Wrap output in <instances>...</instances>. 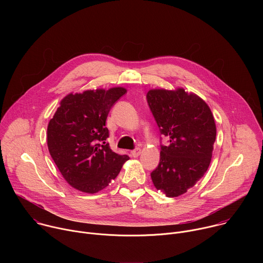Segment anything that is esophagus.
I'll return each mask as SVG.
<instances>
[{"label":"esophagus","instance_id":"esophagus-1","mask_svg":"<svg viewBox=\"0 0 263 263\" xmlns=\"http://www.w3.org/2000/svg\"><path fill=\"white\" fill-rule=\"evenodd\" d=\"M140 152H141V149H140L139 147H137V148L133 149V151H131V155H132L134 158H136V157H138V156L140 155Z\"/></svg>","mask_w":263,"mask_h":263}]
</instances>
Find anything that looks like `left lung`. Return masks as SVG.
<instances>
[{
    "label": "left lung",
    "instance_id": "8db88e82",
    "mask_svg": "<svg viewBox=\"0 0 263 263\" xmlns=\"http://www.w3.org/2000/svg\"><path fill=\"white\" fill-rule=\"evenodd\" d=\"M146 101L160 133V161L151 178L157 191L175 198L185 194L207 172L216 137L214 118L206 102L184 88L151 89Z\"/></svg>",
    "mask_w": 263,
    "mask_h": 263
}]
</instances>
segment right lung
Here are the masks:
<instances>
[{
    "label": "right lung",
    "mask_w": 263,
    "mask_h": 263,
    "mask_svg": "<svg viewBox=\"0 0 263 263\" xmlns=\"http://www.w3.org/2000/svg\"><path fill=\"white\" fill-rule=\"evenodd\" d=\"M126 92L124 87H112L68 93L49 122V152L73 189L86 194L104 190L129 160L110 148L105 127L111 107Z\"/></svg>",
    "instance_id": "1"
}]
</instances>
